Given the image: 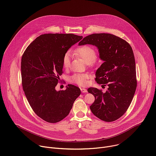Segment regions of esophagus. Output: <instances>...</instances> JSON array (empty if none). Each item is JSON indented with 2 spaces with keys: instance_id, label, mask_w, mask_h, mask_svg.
<instances>
[{
  "instance_id": "1",
  "label": "esophagus",
  "mask_w": 156,
  "mask_h": 156,
  "mask_svg": "<svg viewBox=\"0 0 156 156\" xmlns=\"http://www.w3.org/2000/svg\"><path fill=\"white\" fill-rule=\"evenodd\" d=\"M80 90H81L82 93H87V90L83 88H80Z\"/></svg>"
}]
</instances>
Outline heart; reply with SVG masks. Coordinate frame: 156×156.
Masks as SVG:
<instances>
[{"instance_id":"heart-1","label":"heart","mask_w":156,"mask_h":156,"mask_svg":"<svg viewBox=\"0 0 156 156\" xmlns=\"http://www.w3.org/2000/svg\"><path fill=\"white\" fill-rule=\"evenodd\" d=\"M74 54L78 57L81 58L90 66H95L99 62V58L96 55V51L93 47L88 45H82L76 48L74 51ZM63 65L67 68L70 65V54L67 52L63 58ZM89 76L87 74H75L69 78V81L80 86L86 85Z\"/></svg>"}]
</instances>
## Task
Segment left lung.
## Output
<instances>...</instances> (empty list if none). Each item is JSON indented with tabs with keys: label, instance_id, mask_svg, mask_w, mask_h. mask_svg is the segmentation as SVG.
<instances>
[{
	"label": "left lung",
	"instance_id": "1",
	"mask_svg": "<svg viewBox=\"0 0 156 156\" xmlns=\"http://www.w3.org/2000/svg\"><path fill=\"white\" fill-rule=\"evenodd\" d=\"M91 44L99 51L104 63L96 72L98 84L108 87L106 92L90 87L88 92L95 97L90 107L92 113L105 122L116 120L126 113L137 86L135 56L130 45L111 34H92L84 37L79 45Z\"/></svg>",
	"mask_w": 156,
	"mask_h": 156
}]
</instances>
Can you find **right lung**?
Wrapping results in <instances>:
<instances>
[{
	"mask_svg": "<svg viewBox=\"0 0 156 156\" xmlns=\"http://www.w3.org/2000/svg\"><path fill=\"white\" fill-rule=\"evenodd\" d=\"M82 39L73 34H45L26 48L21 63L22 86L37 115L49 123L65 118L80 95L79 87L68 84L65 90L55 87L63 73V58L69 48Z\"/></svg>",
	"mask_w": 156,
	"mask_h": 156,
	"instance_id": "add662e5",
	"label": "right lung"
}]
</instances>
